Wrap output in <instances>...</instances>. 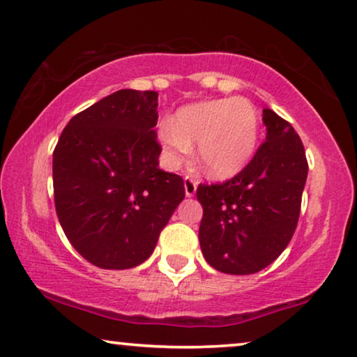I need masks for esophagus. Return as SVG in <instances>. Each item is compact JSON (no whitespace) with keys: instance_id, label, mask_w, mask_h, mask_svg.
Masks as SVG:
<instances>
[{"instance_id":"1","label":"esophagus","mask_w":357,"mask_h":357,"mask_svg":"<svg viewBox=\"0 0 357 357\" xmlns=\"http://www.w3.org/2000/svg\"><path fill=\"white\" fill-rule=\"evenodd\" d=\"M183 185H185V195H187L188 198H190V197H193V195L197 193L198 182L192 177V175H185V178H183Z\"/></svg>"}]
</instances>
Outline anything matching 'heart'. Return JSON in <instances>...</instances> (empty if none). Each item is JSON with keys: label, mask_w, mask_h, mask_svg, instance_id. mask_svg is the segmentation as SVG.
<instances>
[{"label": "heart", "mask_w": 357, "mask_h": 357, "mask_svg": "<svg viewBox=\"0 0 357 357\" xmlns=\"http://www.w3.org/2000/svg\"><path fill=\"white\" fill-rule=\"evenodd\" d=\"M158 135L169 164L183 162L198 143L199 167L222 180L252 160L260 138V114L243 97L204 100L182 107L172 121H160Z\"/></svg>", "instance_id": "b5f03b06"}]
</instances>
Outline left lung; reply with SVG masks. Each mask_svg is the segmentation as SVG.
<instances>
[{"mask_svg": "<svg viewBox=\"0 0 357 357\" xmlns=\"http://www.w3.org/2000/svg\"><path fill=\"white\" fill-rule=\"evenodd\" d=\"M266 141L236 177L199 185V245L209 265L227 275H252L281 255L294 236L307 165L291 123L263 110Z\"/></svg>", "mask_w": 357, "mask_h": 357, "instance_id": "left-lung-1", "label": "left lung"}]
</instances>
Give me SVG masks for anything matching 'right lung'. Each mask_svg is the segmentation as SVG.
<instances>
[{
  "label": "right lung",
  "mask_w": 357,
  "mask_h": 357,
  "mask_svg": "<svg viewBox=\"0 0 357 357\" xmlns=\"http://www.w3.org/2000/svg\"><path fill=\"white\" fill-rule=\"evenodd\" d=\"M158 92L121 89L70 120L53 151V192L68 241L92 265L128 270L148 260L185 198L160 170Z\"/></svg>",
  "instance_id": "obj_1"
}]
</instances>
